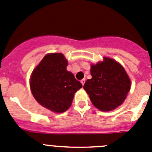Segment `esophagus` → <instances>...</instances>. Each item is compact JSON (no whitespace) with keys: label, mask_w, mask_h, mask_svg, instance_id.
Wrapping results in <instances>:
<instances>
[{"label":"esophagus","mask_w":152,"mask_h":152,"mask_svg":"<svg viewBox=\"0 0 152 152\" xmlns=\"http://www.w3.org/2000/svg\"><path fill=\"white\" fill-rule=\"evenodd\" d=\"M85 82H86V79H82V80H81V83H82V85H83V86H84Z\"/></svg>","instance_id":"esophagus-1"}]
</instances>
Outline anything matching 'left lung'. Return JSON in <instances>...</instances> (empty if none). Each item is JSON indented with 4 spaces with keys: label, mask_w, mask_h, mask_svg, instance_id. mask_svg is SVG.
<instances>
[{
    "label": "left lung",
    "mask_w": 152,
    "mask_h": 152,
    "mask_svg": "<svg viewBox=\"0 0 152 152\" xmlns=\"http://www.w3.org/2000/svg\"><path fill=\"white\" fill-rule=\"evenodd\" d=\"M92 78L88 79L83 88L96 108L112 111L122 104L130 89V79L125 69L110 58L91 64Z\"/></svg>",
    "instance_id": "left-lung-1"
}]
</instances>
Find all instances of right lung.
Instances as JSON below:
<instances>
[{
  "label": "right lung",
  "mask_w": 152,
  "mask_h": 152,
  "mask_svg": "<svg viewBox=\"0 0 152 152\" xmlns=\"http://www.w3.org/2000/svg\"><path fill=\"white\" fill-rule=\"evenodd\" d=\"M67 61L61 53L44 56L31 76L34 97L45 108L61 113L71 106L74 94L83 87L72 73L66 70Z\"/></svg>",
  "instance_id": "add662e5"
}]
</instances>
